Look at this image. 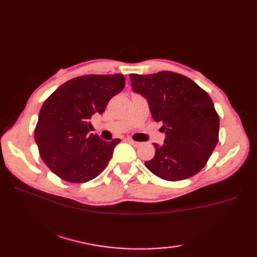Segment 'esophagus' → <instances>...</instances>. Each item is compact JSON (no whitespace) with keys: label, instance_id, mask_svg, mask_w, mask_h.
Wrapping results in <instances>:
<instances>
[{"label":"esophagus","instance_id":"1","mask_svg":"<svg viewBox=\"0 0 257 257\" xmlns=\"http://www.w3.org/2000/svg\"><path fill=\"white\" fill-rule=\"evenodd\" d=\"M128 143L132 144L134 147H139V146H141V143H138V141H135V140H133V139H128Z\"/></svg>","mask_w":257,"mask_h":257}]
</instances>
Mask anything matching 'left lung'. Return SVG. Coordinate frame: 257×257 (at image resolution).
Segmentation results:
<instances>
[{
  "label": "left lung",
  "instance_id": "left-lung-1",
  "mask_svg": "<svg viewBox=\"0 0 257 257\" xmlns=\"http://www.w3.org/2000/svg\"><path fill=\"white\" fill-rule=\"evenodd\" d=\"M134 91L145 96L165 144H155L156 155L145 165L167 181L193 177L206 165L219 141L220 118L205 90L185 76L162 70L130 74Z\"/></svg>",
  "mask_w": 257,
  "mask_h": 257
}]
</instances>
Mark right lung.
<instances>
[{
	"mask_svg": "<svg viewBox=\"0 0 257 257\" xmlns=\"http://www.w3.org/2000/svg\"><path fill=\"white\" fill-rule=\"evenodd\" d=\"M123 87L121 74L79 76L59 86L43 103L35 141L42 160L64 181H90L111 159L120 139L103 141L89 134L90 119L105 111Z\"/></svg>",
	"mask_w": 257,
	"mask_h": 257,
	"instance_id": "right-lung-1",
	"label": "right lung"
}]
</instances>
